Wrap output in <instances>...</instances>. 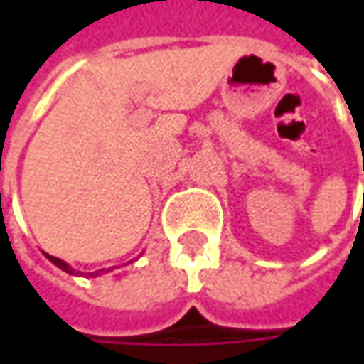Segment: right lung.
<instances>
[{"instance_id": "1", "label": "right lung", "mask_w": 364, "mask_h": 364, "mask_svg": "<svg viewBox=\"0 0 364 364\" xmlns=\"http://www.w3.org/2000/svg\"><path fill=\"white\" fill-rule=\"evenodd\" d=\"M46 257L50 259V261H52V263H54V265H58V267H60V269H64V272H68V273H78V272H75V269H73V267H70V265H66V263H64L63 259H58V257H52V255H46ZM103 272V269H99V272H95V273H89V275H99V273Z\"/></svg>"}]
</instances>
